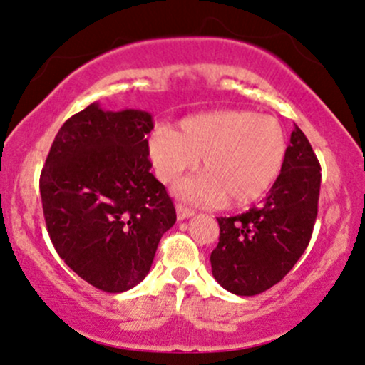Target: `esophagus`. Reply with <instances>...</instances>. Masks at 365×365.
Returning <instances> with one entry per match:
<instances>
[{"instance_id": "obj_1", "label": "esophagus", "mask_w": 365, "mask_h": 365, "mask_svg": "<svg viewBox=\"0 0 365 365\" xmlns=\"http://www.w3.org/2000/svg\"><path fill=\"white\" fill-rule=\"evenodd\" d=\"M194 213L195 211L190 210V207L182 206V204H176V218H178L180 222H182V220L190 218V216H194Z\"/></svg>"}]
</instances>
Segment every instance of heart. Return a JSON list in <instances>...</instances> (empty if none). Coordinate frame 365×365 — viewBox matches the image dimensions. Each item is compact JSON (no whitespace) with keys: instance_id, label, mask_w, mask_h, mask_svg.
Segmentation results:
<instances>
[{"instance_id":"heart-1","label":"heart","mask_w":365,"mask_h":365,"mask_svg":"<svg viewBox=\"0 0 365 365\" xmlns=\"http://www.w3.org/2000/svg\"><path fill=\"white\" fill-rule=\"evenodd\" d=\"M155 175L173 183L201 158L202 173L175 194L195 204L247 206L263 199L282 173L287 138L282 124L253 110L223 109L189 115L178 128H158L147 142Z\"/></svg>"}]
</instances>
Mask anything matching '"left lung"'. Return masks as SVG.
I'll use <instances>...</instances> for the list:
<instances>
[{"mask_svg":"<svg viewBox=\"0 0 365 365\" xmlns=\"http://www.w3.org/2000/svg\"><path fill=\"white\" fill-rule=\"evenodd\" d=\"M319 190L320 164L305 133L294 126L282 173L262 206L216 218L220 241L210 262L220 286L255 296L282 280L310 242Z\"/></svg>","mask_w":365,"mask_h":365,"instance_id":"8db88e82","label":"left lung"}]
</instances>
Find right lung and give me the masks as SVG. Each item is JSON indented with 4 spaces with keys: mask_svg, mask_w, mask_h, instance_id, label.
Listing matches in <instances>:
<instances>
[{
    "mask_svg": "<svg viewBox=\"0 0 365 365\" xmlns=\"http://www.w3.org/2000/svg\"><path fill=\"white\" fill-rule=\"evenodd\" d=\"M145 110L90 103L63 123L39 178L51 242L88 284L123 293L145 279L163 234L176 222L150 173Z\"/></svg>",
    "mask_w": 365,
    "mask_h": 365,
    "instance_id": "add662e5",
    "label": "right lung"
}]
</instances>
